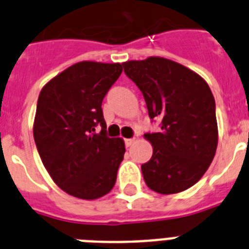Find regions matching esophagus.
Instances as JSON below:
<instances>
[{
	"label": "esophagus",
	"mask_w": 249,
	"mask_h": 249,
	"mask_svg": "<svg viewBox=\"0 0 249 249\" xmlns=\"http://www.w3.org/2000/svg\"><path fill=\"white\" fill-rule=\"evenodd\" d=\"M135 140L133 138H128V140H124V143H126V147H131L133 144Z\"/></svg>",
	"instance_id": "esophagus-1"
}]
</instances>
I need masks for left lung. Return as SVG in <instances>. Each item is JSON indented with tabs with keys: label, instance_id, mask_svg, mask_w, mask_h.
Here are the masks:
<instances>
[{
	"label": "left lung",
	"instance_id": "left-lung-1",
	"mask_svg": "<svg viewBox=\"0 0 249 249\" xmlns=\"http://www.w3.org/2000/svg\"><path fill=\"white\" fill-rule=\"evenodd\" d=\"M124 73L143 94L160 132L146 133L153 155L142 164L152 191L172 195L188 190L206 173L218 143L215 102L201 76L171 59L148 57L122 63Z\"/></svg>",
	"mask_w": 249,
	"mask_h": 249
}]
</instances>
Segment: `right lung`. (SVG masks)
<instances>
[{
    "label": "right lung",
    "instance_id": "1",
    "mask_svg": "<svg viewBox=\"0 0 249 249\" xmlns=\"http://www.w3.org/2000/svg\"><path fill=\"white\" fill-rule=\"evenodd\" d=\"M121 73V63L83 61L57 74L38 96L37 151L54 183L77 198L97 199L116 183L126 148L122 138L106 133L102 101Z\"/></svg>",
    "mask_w": 249,
    "mask_h": 249
}]
</instances>
